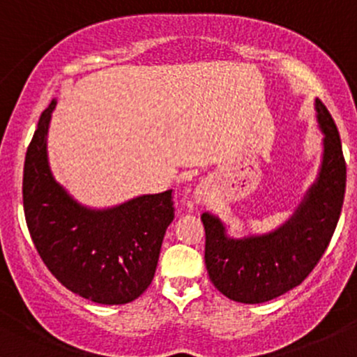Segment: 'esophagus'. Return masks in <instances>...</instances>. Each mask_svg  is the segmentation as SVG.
<instances>
[{
    "mask_svg": "<svg viewBox=\"0 0 357 357\" xmlns=\"http://www.w3.org/2000/svg\"><path fill=\"white\" fill-rule=\"evenodd\" d=\"M194 199L195 202H199V204H202V202L208 199V189H206L204 185H199L197 189L194 190Z\"/></svg>",
    "mask_w": 357,
    "mask_h": 357,
    "instance_id": "34e87169",
    "label": "esophagus"
}]
</instances>
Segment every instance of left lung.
<instances>
[{
    "instance_id": "left-lung-1",
    "label": "left lung",
    "mask_w": 357,
    "mask_h": 357,
    "mask_svg": "<svg viewBox=\"0 0 357 357\" xmlns=\"http://www.w3.org/2000/svg\"><path fill=\"white\" fill-rule=\"evenodd\" d=\"M315 110L324 132L320 172L284 225L266 235L231 238L220 218L202 213L206 269L229 300L255 305L300 286L331 243L346 192V162L335 122L318 98Z\"/></svg>"
}]
</instances>
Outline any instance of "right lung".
I'll use <instances>...</instances> for the list:
<instances>
[{"label":"right lung","mask_w":357,"mask_h":357,"mask_svg":"<svg viewBox=\"0 0 357 357\" xmlns=\"http://www.w3.org/2000/svg\"><path fill=\"white\" fill-rule=\"evenodd\" d=\"M56 100L42 112L24 167L26 226L40 259L64 287L100 305H126L146 291L174 221L172 190L107 209L79 204L52 177L47 132Z\"/></svg>","instance_id":"obj_1"}]
</instances>
